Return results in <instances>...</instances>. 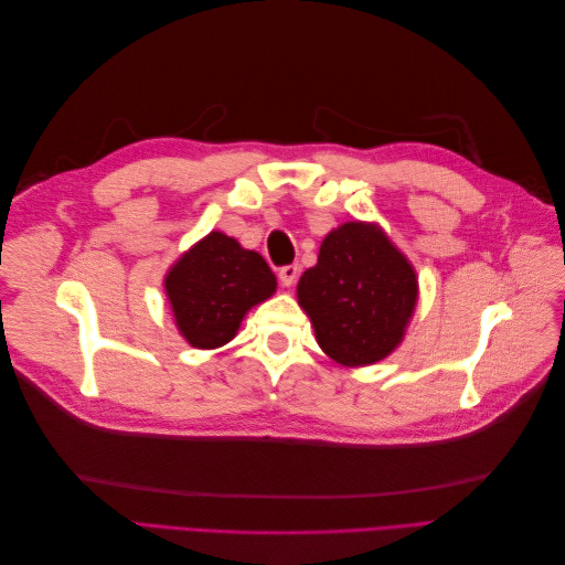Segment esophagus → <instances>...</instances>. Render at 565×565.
<instances>
[{
    "mask_svg": "<svg viewBox=\"0 0 565 565\" xmlns=\"http://www.w3.org/2000/svg\"><path fill=\"white\" fill-rule=\"evenodd\" d=\"M278 278H280V282H282L285 287H292V285L297 282V278H299V264L282 266L280 273H278Z\"/></svg>",
    "mask_w": 565,
    "mask_h": 565,
    "instance_id": "1",
    "label": "esophagus"
}]
</instances>
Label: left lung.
Masks as SVG:
<instances>
[{
	"label": "left lung",
	"instance_id": "left-lung-1",
	"mask_svg": "<svg viewBox=\"0 0 565 565\" xmlns=\"http://www.w3.org/2000/svg\"><path fill=\"white\" fill-rule=\"evenodd\" d=\"M320 349L347 367L396 349L417 303V276L384 231L349 221L324 235L318 264L297 285Z\"/></svg>",
	"mask_w": 565,
	"mask_h": 565
}]
</instances>
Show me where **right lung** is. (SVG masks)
<instances>
[{
    "label": "right lung",
    "instance_id": "obj_1",
    "mask_svg": "<svg viewBox=\"0 0 565 565\" xmlns=\"http://www.w3.org/2000/svg\"><path fill=\"white\" fill-rule=\"evenodd\" d=\"M276 285L259 252L218 231L188 249L164 278L177 328L195 349L228 344L245 313L276 292Z\"/></svg>",
    "mask_w": 565,
    "mask_h": 565
}]
</instances>
